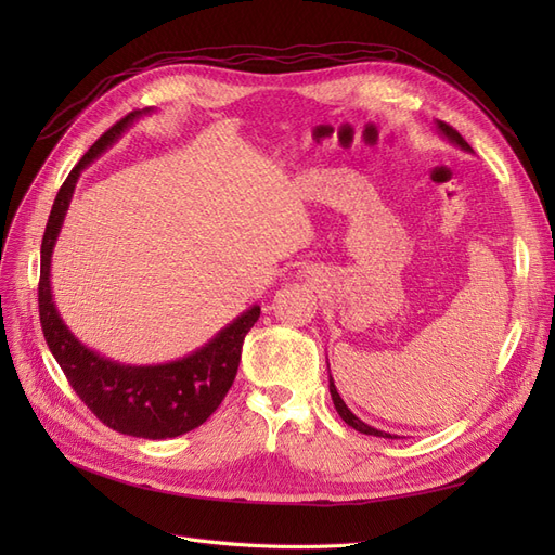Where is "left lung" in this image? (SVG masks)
Here are the masks:
<instances>
[{
    "instance_id": "1",
    "label": "left lung",
    "mask_w": 555,
    "mask_h": 555,
    "mask_svg": "<svg viewBox=\"0 0 555 555\" xmlns=\"http://www.w3.org/2000/svg\"><path fill=\"white\" fill-rule=\"evenodd\" d=\"M435 129H438V133L442 139H447L451 145H456V147H461L463 153H473V147L467 145V141L461 137V133L453 129V127H449L447 122H440V120H435ZM328 363V361H326ZM328 391H331V400H333V405H335V410H338V414H340V418L343 422L347 424V426H351L354 430H359V433H365V435H375V438H391V440H396L398 435H391V433H384V430H377V428H373V426H367L365 422H361V418L351 412L347 405H345V400L340 398V393H338V389H335V382H333V377H331V371H328Z\"/></svg>"
}]
</instances>
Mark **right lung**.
Segmentation results:
<instances>
[{"label": "right lung", "mask_w": 555, "mask_h": 555, "mask_svg": "<svg viewBox=\"0 0 555 555\" xmlns=\"http://www.w3.org/2000/svg\"><path fill=\"white\" fill-rule=\"evenodd\" d=\"M153 111L155 108H143L122 117L66 176L55 196L53 210H50L41 243L39 317L50 354L55 357L74 391L96 414L99 422H104L117 433L131 435V438L166 440L194 430L220 408L233 379H236L245 335L255 326L261 308H247L231 324L217 331L204 347L194 349L188 357L169 363L131 365L113 361L82 345L60 317L53 298V284H50L53 249L80 173L96 157H102L139 117Z\"/></svg>", "instance_id": "1"}]
</instances>
